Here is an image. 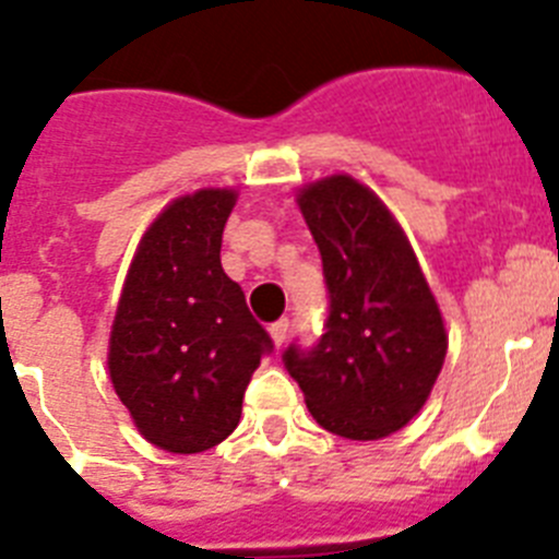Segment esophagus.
<instances>
[{
  "label": "esophagus",
  "instance_id": "esophagus-1",
  "mask_svg": "<svg viewBox=\"0 0 559 559\" xmlns=\"http://www.w3.org/2000/svg\"><path fill=\"white\" fill-rule=\"evenodd\" d=\"M270 334H273L275 348H281V345H284V342H286V334H289V320H286V317L275 320V323L270 325Z\"/></svg>",
  "mask_w": 559,
  "mask_h": 559
}]
</instances>
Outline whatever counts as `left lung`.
<instances>
[{
    "label": "left lung",
    "mask_w": 559,
    "mask_h": 559,
    "mask_svg": "<svg viewBox=\"0 0 559 559\" xmlns=\"http://www.w3.org/2000/svg\"><path fill=\"white\" fill-rule=\"evenodd\" d=\"M323 259L329 320L314 348L292 342L289 376L317 424L348 440H381L424 409L449 334L415 250L386 205L350 175L298 194Z\"/></svg>",
    "instance_id": "8db88e82"
}]
</instances>
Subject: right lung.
<instances>
[{
	"label": "right lung",
	"instance_id": "right-lung-1",
	"mask_svg": "<svg viewBox=\"0 0 559 559\" xmlns=\"http://www.w3.org/2000/svg\"><path fill=\"white\" fill-rule=\"evenodd\" d=\"M234 189H200L160 211L122 286L108 345L119 401L153 445L200 454L239 424L245 390L273 350L219 261Z\"/></svg>",
	"mask_w": 559,
	"mask_h": 559
}]
</instances>
